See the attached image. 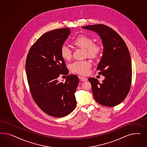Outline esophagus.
<instances>
[{"instance_id":"obj_1","label":"esophagus","mask_w":147,"mask_h":147,"mask_svg":"<svg viewBox=\"0 0 147 147\" xmlns=\"http://www.w3.org/2000/svg\"><path fill=\"white\" fill-rule=\"evenodd\" d=\"M79 79L82 81H87V78H85L84 76H79Z\"/></svg>"}]
</instances>
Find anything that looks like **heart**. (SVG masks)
I'll list each match as a JSON object with an SVG mask.
<instances>
[{
	"instance_id": "obj_1",
	"label": "heart",
	"mask_w": 147,
	"mask_h": 147,
	"mask_svg": "<svg viewBox=\"0 0 147 147\" xmlns=\"http://www.w3.org/2000/svg\"><path fill=\"white\" fill-rule=\"evenodd\" d=\"M72 43L76 47L85 49V55L90 58L97 57L101 51L100 46L94 44L93 40L89 36L80 35ZM60 55L62 59L68 61L71 58V51L66 46L63 45L60 49ZM90 66L91 63L88 61H76L69 65V69L73 73L86 75L88 73Z\"/></svg>"
}]
</instances>
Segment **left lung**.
Returning a JSON list of instances; mask_svg holds the SVG:
<instances>
[{
  "label": "left lung",
  "instance_id": "1",
  "mask_svg": "<svg viewBox=\"0 0 147 147\" xmlns=\"http://www.w3.org/2000/svg\"><path fill=\"white\" fill-rule=\"evenodd\" d=\"M82 27L98 34L103 46L97 70L105 79L102 84L94 78L88 79L94 99L105 106L118 105L127 96L131 82V62L128 47L119 34L106 25L98 24Z\"/></svg>",
  "mask_w": 147,
  "mask_h": 147
}]
</instances>
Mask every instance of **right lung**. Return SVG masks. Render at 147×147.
<instances>
[{
  "instance_id": "add662e5",
  "label": "right lung",
  "mask_w": 147,
  "mask_h": 147,
  "mask_svg": "<svg viewBox=\"0 0 147 147\" xmlns=\"http://www.w3.org/2000/svg\"><path fill=\"white\" fill-rule=\"evenodd\" d=\"M70 34L69 28L46 32L32 45L26 61L27 78L33 100L42 111L55 117L67 116L76 105L78 77L70 74L65 82L58 80L60 74H68L60 49Z\"/></svg>"
}]
</instances>
